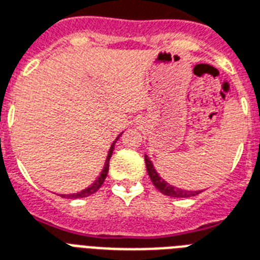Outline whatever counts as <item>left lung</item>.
Masks as SVG:
<instances>
[{
	"label": "left lung",
	"mask_w": 260,
	"mask_h": 260,
	"mask_svg": "<svg viewBox=\"0 0 260 260\" xmlns=\"http://www.w3.org/2000/svg\"><path fill=\"white\" fill-rule=\"evenodd\" d=\"M145 164H146V171H148V175L152 183L154 184V187L157 188L161 194L168 195V197H172V198H190V197H194V195H198L201 191H188V190H182V188H178V187L171 186L170 183H167L162 178H160V175L157 174V171L154 170L152 161L149 160L148 156H145Z\"/></svg>",
	"instance_id": "1"
}]
</instances>
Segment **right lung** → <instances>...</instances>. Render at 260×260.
Segmentation results:
<instances>
[{"mask_svg":"<svg viewBox=\"0 0 260 260\" xmlns=\"http://www.w3.org/2000/svg\"><path fill=\"white\" fill-rule=\"evenodd\" d=\"M120 137V136H119ZM118 137V138H119ZM118 138H116V141H118ZM116 141H114V144L111 145V148H110V150H108V154H107V158H106V162H104V168H103L102 174H100V176H99L96 180H94L92 184H90L89 187H86L85 190L80 191V192H76V194H62L61 197L62 198H70V199H76V198H85V197H89L90 194H94L96 191L102 187V184L104 183V180H106V178H107V174H108V167H110V158H111L112 156V152H114V146H115V142Z\"/></svg>","mask_w":260,"mask_h":260,"instance_id":"right-lung-1","label":"right lung"}]
</instances>
